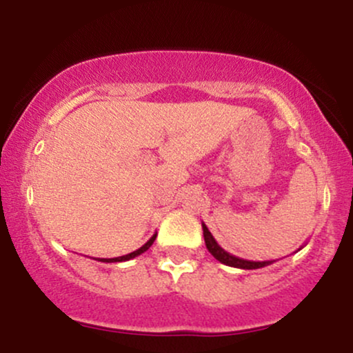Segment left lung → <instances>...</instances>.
Instances as JSON below:
<instances>
[{
    "label": "left lung",
    "mask_w": 353,
    "mask_h": 353,
    "mask_svg": "<svg viewBox=\"0 0 353 353\" xmlns=\"http://www.w3.org/2000/svg\"><path fill=\"white\" fill-rule=\"evenodd\" d=\"M202 232H204V241H205V247H208V250L210 254L214 255V257L217 259L221 264L224 265H229V267H236V269H245V270H252V269H261V267H267L270 264H274L275 261H264V262H257V261H247V259H241V257H236V255L229 254L228 250L222 249L221 245L217 244V241L214 239L212 234L209 232L208 225L202 222ZM302 249V247H301ZM299 249V250H301Z\"/></svg>",
    "instance_id": "obj_1"
}]
</instances>
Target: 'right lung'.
Listing matches in <instances>:
<instances>
[{"instance_id": "add662e5", "label": "right lung", "mask_w": 353, "mask_h": 353, "mask_svg": "<svg viewBox=\"0 0 353 353\" xmlns=\"http://www.w3.org/2000/svg\"><path fill=\"white\" fill-rule=\"evenodd\" d=\"M156 236H157V234H152V237L149 239V241L145 242V244H144L143 247H139V249L134 250V252L121 255V257H112V259H96V261H99V262H109V264H111V262H125V261H131V259H134V257H137V255H141L143 252H145V250H148L149 247L152 245V242L156 241Z\"/></svg>"}]
</instances>
